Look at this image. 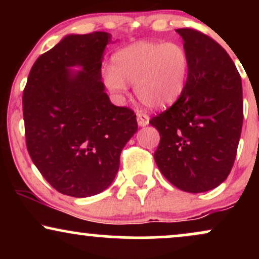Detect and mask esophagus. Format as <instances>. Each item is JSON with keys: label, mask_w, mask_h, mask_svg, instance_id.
<instances>
[{"label": "esophagus", "mask_w": 259, "mask_h": 259, "mask_svg": "<svg viewBox=\"0 0 259 259\" xmlns=\"http://www.w3.org/2000/svg\"><path fill=\"white\" fill-rule=\"evenodd\" d=\"M136 117H138V123L140 126H146L148 124V121H150V117L146 114V113L139 111L136 113Z\"/></svg>", "instance_id": "34e87169"}]
</instances>
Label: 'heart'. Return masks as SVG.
<instances>
[{
  "instance_id": "obj_1",
  "label": "heart",
  "mask_w": 259,
  "mask_h": 259,
  "mask_svg": "<svg viewBox=\"0 0 259 259\" xmlns=\"http://www.w3.org/2000/svg\"><path fill=\"white\" fill-rule=\"evenodd\" d=\"M103 69L107 88L124 95L135 84L139 100L151 108H164L177 101L186 86L190 72L187 50L178 42L139 41L124 47Z\"/></svg>"
}]
</instances>
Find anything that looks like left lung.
<instances>
[{"label": "left lung", "instance_id": "left-lung-1", "mask_svg": "<svg viewBox=\"0 0 259 259\" xmlns=\"http://www.w3.org/2000/svg\"><path fill=\"white\" fill-rule=\"evenodd\" d=\"M190 57L181 96L150 124L160 140L154 160L169 183L204 192L228 178L242 129L241 76L227 51L191 28L178 29Z\"/></svg>", "mask_w": 259, "mask_h": 259}]
</instances>
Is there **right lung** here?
<instances>
[{
    "instance_id": "obj_1",
    "label": "right lung",
    "mask_w": 259,
    "mask_h": 259,
    "mask_svg": "<svg viewBox=\"0 0 259 259\" xmlns=\"http://www.w3.org/2000/svg\"><path fill=\"white\" fill-rule=\"evenodd\" d=\"M108 42L105 31L68 35L36 59L23 91L30 158L53 189L73 197L111 185L121 150L138 132L133 109L113 105L101 80Z\"/></svg>"
}]
</instances>
